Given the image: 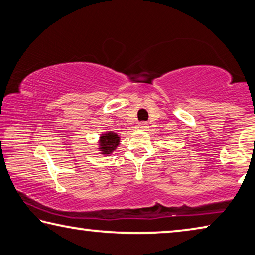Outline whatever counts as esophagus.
Here are the masks:
<instances>
[{"label": "esophagus", "mask_w": 255, "mask_h": 255, "mask_svg": "<svg viewBox=\"0 0 255 255\" xmlns=\"http://www.w3.org/2000/svg\"><path fill=\"white\" fill-rule=\"evenodd\" d=\"M136 128L138 129V130H145V129L148 128V124L145 123V122L138 123V124L136 125Z\"/></svg>", "instance_id": "esophagus-1"}]
</instances>
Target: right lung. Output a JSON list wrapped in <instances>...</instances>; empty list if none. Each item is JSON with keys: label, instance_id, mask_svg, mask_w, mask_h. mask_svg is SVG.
Instances as JSON below:
<instances>
[{"label": "right lung", "instance_id": "1", "mask_svg": "<svg viewBox=\"0 0 255 255\" xmlns=\"http://www.w3.org/2000/svg\"><path fill=\"white\" fill-rule=\"evenodd\" d=\"M119 142L120 137L118 136V133H116L114 131H106L99 136V145L97 149L99 150L101 155H110L117 149Z\"/></svg>", "mask_w": 255, "mask_h": 255}]
</instances>
